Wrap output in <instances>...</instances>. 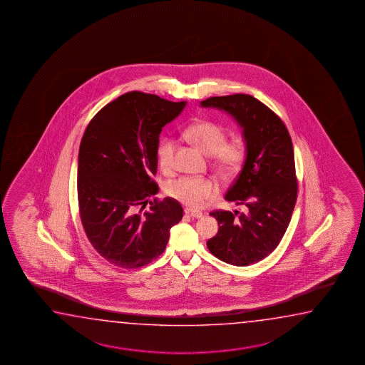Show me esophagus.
<instances>
[{
    "instance_id": "34e87169",
    "label": "esophagus",
    "mask_w": 365,
    "mask_h": 365,
    "mask_svg": "<svg viewBox=\"0 0 365 365\" xmlns=\"http://www.w3.org/2000/svg\"><path fill=\"white\" fill-rule=\"evenodd\" d=\"M185 214L187 216H190V217H197V219H200V217L203 216L200 211H194V210H190V208H185Z\"/></svg>"
}]
</instances>
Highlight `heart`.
<instances>
[{
  "label": "heart",
  "mask_w": 365,
  "mask_h": 365,
  "mask_svg": "<svg viewBox=\"0 0 365 365\" xmlns=\"http://www.w3.org/2000/svg\"><path fill=\"white\" fill-rule=\"evenodd\" d=\"M185 137L203 154L211 157L215 171L222 178L235 175L243 163L245 148L241 141H227L225 130L212 122L194 123L185 130ZM159 165L168 171L173 165L175 141L163 137L157 149ZM165 193L189 207H200L217 193V186L208 178H179L165 186Z\"/></svg>",
  "instance_id": "obj_1"
}]
</instances>
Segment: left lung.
Wrapping results in <instances>:
<instances>
[{
    "label": "left lung",
    "mask_w": 365,
    "mask_h": 365,
    "mask_svg": "<svg viewBox=\"0 0 365 365\" xmlns=\"http://www.w3.org/2000/svg\"><path fill=\"white\" fill-rule=\"evenodd\" d=\"M200 105L230 115L242 128L246 151L225 194L246 212H211L219 230L208 240V250L228 264H254L279 246L292 219L298 192L292 138L279 116L249 94L211 97Z\"/></svg>",
    "instance_id": "left-lung-1"
}]
</instances>
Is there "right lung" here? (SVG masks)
<instances>
[{
    "label": "right lung",
    "instance_id": "1",
    "mask_svg": "<svg viewBox=\"0 0 365 365\" xmlns=\"http://www.w3.org/2000/svg\"><path fill=\"white\" fill-rule=\"evenodd\" d=\"M186 101L129 92L108 103L86 127L78 159L80 217L88 240L108 263L140 268L165 251L170 229L182 219L179 202L159 192V135ZM149 201L151 208L142 210Z\"/></svg>",
    "mask_w": 365,
    "mask_h": 365
}]
</instances>
